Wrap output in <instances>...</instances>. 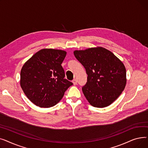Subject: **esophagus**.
I'll return each instance as SVG.
<instances>
[{"label": "esophagus", "mask_w": 148, "mask_h": 148, "mask_svg": "<svg viewBox=\"0 0 148 148\" xmlns=\"http://www.w3.org/2000/svg\"><path fill=\"white\" fill-rule=\"evenodd\" d=\"M72 82H73V84L75 85V84H77V80L76 79H74V80L72 81Z\"/></svg>", "instance_id": "esophagus-1"}]
</instances>
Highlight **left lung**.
<instances>
[{"label":"left lung","instance_id":"8db88e82","mask_svg":"<svg viewBox=\"0 0 148 148\" xmlns=\"http://www.w3.org/2000/svg\"><path fill=\"white\" fill-rule=\"evenodd\" d=\"M74 54L88 74L82 91L88 102L98 108L110 106L126 86V69L122 61L101 47L75 50Z\"/></svg>","mask_w":148,"mask_h":148}]
</instances>
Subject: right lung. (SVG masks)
I'll list each match as a JSON object with an SVG mask.
<instances>
[{
    "label": "right lung",
    "instance_id": "add662e5",
    "mask_svg": "<svg viewBox=\"0 0 148 148\" xmlns=\"http://www.w3.org/2000/svg\"><path fill=\"white\" fill-rule=\"evenodd\" d=\"M66 55L64 50L44 49L23 65L20 86L27 98L36 106L49 108L57 104L73 83L64 79L61 64Z\"/></svg>",
    "mask_w": 148,
    "mask_h": 148
}]
</instances>
